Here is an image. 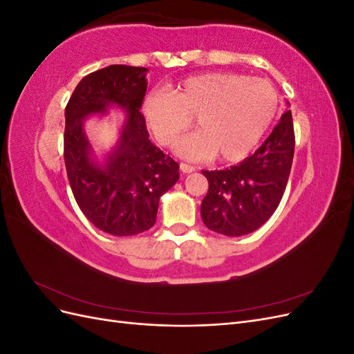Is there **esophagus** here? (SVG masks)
<instances>
[{
  "label": "esophagus",
  "mask_w": 354,
  "mask_h": 354,
  "mask_svg": "<svg viewBox=\"0 0 354 354\" xmlns=\"http://www.w3.org/2000/svg\"><path fill=\"white\" fill-rule=\"evenodd\" d=\"M180 169H181V173L189 174V173H194V171H195L196 168L189 165V164H180Z\"/></svg>",
  "instance_id": "obj_1"
}]
</instances>
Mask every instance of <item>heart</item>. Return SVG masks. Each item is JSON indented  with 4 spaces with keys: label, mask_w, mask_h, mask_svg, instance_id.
Here are the masks:
<instances>
[{
    "label": "heart",
    "mask_w": 354,
    "mask_h": 354,
    "mask_svg": "<svg viewBox=\"0 0 354 354\" xmlns=\"http://www.w3.org/2000/svg\"><path fill=\"white\" fill-rule=\"evenodd\" d=\"M279 108L273 85L233 72L189 77L169 91H153L143 100L145 121L162 146H174L196 118L198 133L177 145L190 160L236 162L248 156L269 130Z\"/></svg>",
    "instance_id": "1"
}]
</instances>
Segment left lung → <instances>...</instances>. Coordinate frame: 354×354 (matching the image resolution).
Instances as JSON below:
<instances>
[{
	"label": "left lung",
	"mask_w": 354,
	"mask_h": 354,
	"mask_svg": "<svg viewBox=\"0 0 354 354\" xmlns=\"http://www.w3.org/2000/svg\"><path fill=\"white\" fill-rule=\"evenodd\" d=\"M294 149L292 113L286 111L251 156L226 169H203L209 185L201 203L203 224L226 236H242L261 227L279 207Z\"/></svg>",
	"instance_id": "8db88e82"
}]
</instances>
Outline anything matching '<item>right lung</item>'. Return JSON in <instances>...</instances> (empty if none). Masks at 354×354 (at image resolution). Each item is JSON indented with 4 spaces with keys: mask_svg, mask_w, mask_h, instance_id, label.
Listing matches in <instances>:
<instances>
[{
    "mask_svg": "<svg viewBox=\"0 0 354 354\" xmlns=\"http://www.w3.org/2000/svg\"><path fill=\"white\" fill-rule=\"evenodd\" d=\"M146 68L111 65L84 77L65 109V165L80 209L95 227L113 236H133L156 221L159 199L173 187L178 164L151 140L140 112L146 94ZM124 109L118 145L102 165L92 158L83 133L88 114Z\"/></svg>",
    "mask_w": 354,
    "mask_h": 354,
    "instance_id": "right-lung-1",
    "label": "right lung"
}]
</instances>
